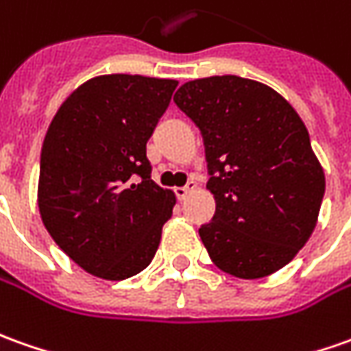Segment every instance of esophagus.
I'll list each match as a JSON object with an SVG mask.
<instances>
[{
	"mask_svg": "<svg viewBox=\"0 0 351 351\" xmlns=\"http://www.w3.org/2000/svg\"><path fill=\"white\" fill-rule=\"evenodd\" d=\"M195 186H197V184H195L194 180H188V182H186V186H180V188H175L176 197H178V199H184L186 195L190 194V192L194 190Z\"/></svg>",
	"mask_w": 351,
	"mask_h": 351,
	"instance_id": "1",
	"label": "esophagus"
}]
</instances>
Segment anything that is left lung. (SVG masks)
Here are the masks:
<instances>
[{
  "label": "left lung",
  "instance_id": "left-lung-1",
  "mask_svg": "<svg viewBox=\"0 0 351 351\" xmlns=\"http://www.w3.org/2000/svg\"><path fill=\"white\" fill-rule=\"evenodd\" d=\"M175 104L199 128L215 215L199 238L238 278L271 275L317 225L325 173L294 107L273 88L234 75L182 84Z\"/></svg>",
  "mask_w": 351,
  "mask_h": 351
}]
</instances>
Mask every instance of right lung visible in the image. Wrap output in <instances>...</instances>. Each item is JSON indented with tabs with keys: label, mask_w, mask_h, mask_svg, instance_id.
Returning <instances> with one entry per match:
<instances>
[{
	"label": "right lung",
	"mask_w": 351,
	"mask_h": 351,
	"mask_svg": "<svg viewBox=\"0 0 351 351\" xmlns=\"http://www.w3.org/2000/svg\"><path fill=\"white\" fill-rule=\"evenodd\" d=\"M176 84L95 76L66 97L47 128L40 215L56 244L90 275L125 280L156 256L176 197L152 180L145 144Z\"/></svg>",
	"instance_id": "obj_1"
}]
</instances>
